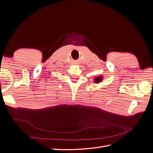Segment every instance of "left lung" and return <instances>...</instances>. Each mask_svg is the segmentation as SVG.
Wrapping results in <instances>:
<instances>
[{"mask_svg": "<svg viewBox=\"0 0 153 153\" xmlns=\"http://www.w3.org/2000/svg\"><path fill=\"white\" fill-rule=\"evenodd\" d=\"M101 80V77H98V78H96V81H95V82H99L100 80Z\"/></svg>", "mask_w": 153, "mask_h": 153, "instance_id": "1", "label": "left lung"}]
</instances>
